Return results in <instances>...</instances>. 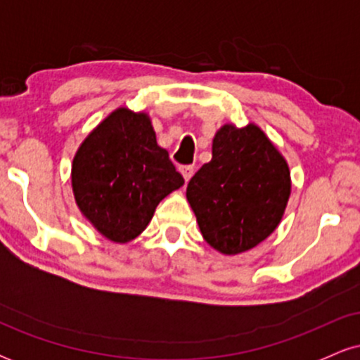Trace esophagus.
Returning a JSON list of instances; mask_svg holds the SVG:
<instances>
[{
	"instance_id": "obj_1",
	"label": "esophagus",
	"mask_w": 360,
	"mask_h": 360,
	"mask_svg": "<svg viewBox=\"0 0 360 360\" xmlns=\"http://www.w3.org/2000/svg\"><path fill=\"white\" fill-rule=\"evenodd\" d=\"M179 171H181V174H183V177H184L186 183H188V181L191 179L193 174H194V169H193V166H183V167H179Z\"/></svg>"
}]
</instances>
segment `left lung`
Returning <instances> with one entry per match:
<instances>
[{"instance_id": "8db88e82", "label": "left lung", "mask_w": 360, "mask_h": 360, "mask_svg": "<svg viewBox=\"0 0 360 360\" xmlns=\"http://www.w3.org/2000/svg\"><path fill=\"white\" fill-rule=\"evenodd\" d=\"M289 196L286 159L255 123L218 128L212 160L186 188L201 235L223 255L242 254L266 240L283 220Z\"/></svg>"}]
</instances>
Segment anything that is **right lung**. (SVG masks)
I'll return each instance as SVG.
<instances>
[{
  "label": "right lung",
  "mask_w": 360,
  "mask_h": 360,
  "mask_svg": "<svg viewBox=\"0 0 360 360\" xmlns=\"http://www.w3.org/2000/svg\"><path fill=\"white\" fill-rule=\"evenodd\" d=\"M184 184L157 143L146 111L120 106L81 142L71 167V186L82 217L115 243L139 237L157 205Z\"/></svg>",
  "instance_id": "1"
}]
</instances>
